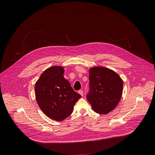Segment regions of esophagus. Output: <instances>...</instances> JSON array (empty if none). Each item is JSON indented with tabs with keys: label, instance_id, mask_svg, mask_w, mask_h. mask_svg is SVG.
<instances>
[{
	"label": "esophagus",
	"instance_id": "obj_1",
	"mask_svg": "<svg viewBox=\"0 0 155 155\" xmlns=\"http://www.w3.org/2000/svg\"><path fill=\"white\" fill-rule=\"evenodd\" d=\"M78 93H79V94H81L82 96L84 95V92H83V91H82V90H79V91H78Z\"/></svg>",
	"mask_w": 155,
	"mask_h": 155
}]
</instances>
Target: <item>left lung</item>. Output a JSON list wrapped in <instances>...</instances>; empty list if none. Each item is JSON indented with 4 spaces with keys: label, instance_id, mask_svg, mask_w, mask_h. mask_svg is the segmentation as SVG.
<instances>
[{
    "label": "left lung",
    "instance_id": "8db88e82",
    "mask_svg": "<svg viewBox=\"0 0 155 155\" xmlns=\"http://www.w3.org/2000/svg\"><path fill=\"white\" fill-rule=\"evenodd\" d=\"M89 92L87 95L94 111L107 114L118 104L122 96L123 81L113 70L94 67L89 71Z\"/></svg>",
    "mask_w": 155,
    "mask_h": 155
}]
</instances>
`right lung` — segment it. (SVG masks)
Instances as JSON below:
<instances>
[{
	"label": "right lung",
	"instance_id": "right-lung-1",
	"mask_svg": "<svg viewBox=\"0 0 155 155\" xmlns=\"http://www.w3.org/2000/svg\"><path fill=\"white\" fill-rule=\"evenodd\" d=\"M64 71L61 66L47 68L36 82L35 88L40 109L48 117L57 121H62L69 116L81 97L64 78Z\"/></svg>",
	"mask_w": 155,
	"mask_h": 155
}]
</instances>
